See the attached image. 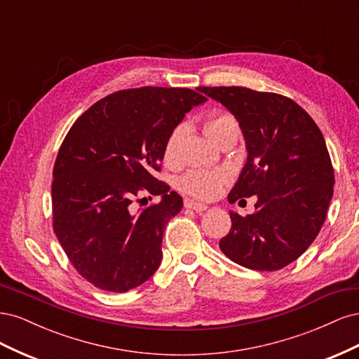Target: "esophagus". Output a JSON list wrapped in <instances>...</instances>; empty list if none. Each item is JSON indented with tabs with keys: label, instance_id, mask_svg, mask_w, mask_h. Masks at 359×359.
Instances as JSON below:
<instances>
[{
	"label": "esophagus",
	"instance_id": "obj_1",
	"mask_svg": "<svg viewBox=\"0 0 359 359\" xmlns=\"http://www.w3.org/2000/svg\"><path fill=\"white\" fill-rule=\"evenodd\" d=\"M184 206H186V208H189V210L196 211V212L205 211L206 208H208V205L201 203V202H194V201H190V199H187L186 202H184Z\"/></svg>",
	"mask_w": 359,
	"mask_h": 359
}]
</instances>
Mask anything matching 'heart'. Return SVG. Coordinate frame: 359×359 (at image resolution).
<instances>
[{"label":"heart","instance_id":"1","mask_svg":"<svg viewBox=\"0 0 359 359\" xmlns=\"http://www.w3.org/2000/svg\"><path fill=\"white\" fill-rule=\"evenodd\" d=\"M205 135L214 144L217 139L227 133L238 135V123L229 114H214L206 118L203 124ZM181 137V127L173 128L166 139L165 148H163V157L168 163L175 161L178 153V144ZM226 175L220 170H190L180 181V189L190 194V196L199 199H212L219 194L222 184Z\"/></svg>","mask_w":359,"mask_h":359}]
</instances>
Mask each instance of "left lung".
<instances>
[{
	"mask_svg": "<svg viewBox=\"0 0 359 359\" xmlns=\"http://www.w3.org/2000/svg\"><path fill=\"white\" fill-rule=\"evenodd\" d=\"M240 124L247 161L227 201L256 196V212L229 211L222 252L235 264L277 271L297 260L318 236L334 191V170L319 127L280 94L243 86H202Z\"/></svg>",
	"mask_w": 359,
	"mask_h": 359,
	"instance_id": "1",
	"label": "left lung"
}]
</instances>
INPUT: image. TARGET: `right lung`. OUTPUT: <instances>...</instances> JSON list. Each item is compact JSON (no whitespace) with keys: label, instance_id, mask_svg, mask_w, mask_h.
<instances>
[{"label":"right lung","instance_id":"right-lung-1","mask_svg":"<svg viewBox=\"0 0 359 359\" xmlns=\"http://www.w3.org/2000/svg\"><path fill=\"white\" fill-rule=\"evenodd\" d=\"M198 90L114 93L76 119L64 139L53 166V231L76 271L95 287L123 293L160 266L163 233L182 198L154 172L172 130L206 102ZM144 188L162 199L136 213L131 202Z\"/></svg>","mask_w":359,"mask_h":359}]
</instances>
